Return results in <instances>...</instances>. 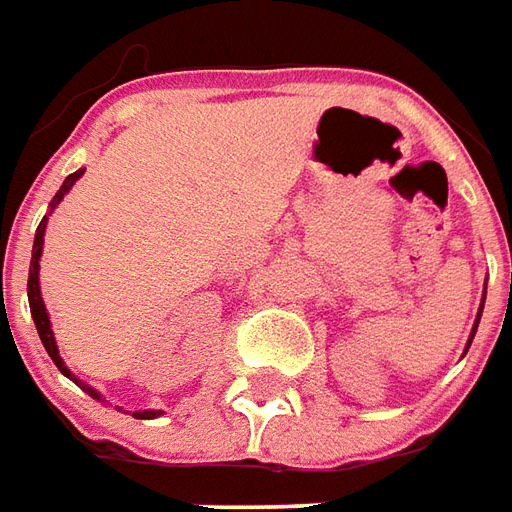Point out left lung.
Listing matches in <instances>:
<instances>
[{
	"instance_id": "1",
	"label": "left lung",
	"mask_w": 512,
	"mask_h": 512,
	"mask_svg": "<svg viewBox=\"0 0 512 512\" xmlns=\"http://www.w3.org/2000/svg\"><path fill=\"white\" fill-rule=\"evenodd\" d=\"M482 306H485V295H482L480 311H477V320H474V328H471V336H469V342H466V350H469V347H471V339H474V333H477V325H480V317H482Z\"/></svg>"
}]
</instances>
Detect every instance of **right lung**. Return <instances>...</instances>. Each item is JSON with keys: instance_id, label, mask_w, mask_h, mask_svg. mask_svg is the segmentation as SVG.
Masks as SVG:
<instances>
[{"instance_id": "1", "label": "right lung", "mask_w": 512, "mask_h": 512, "mask_svg": "<svg viewBox=\"0 0 512 512\" xmlns=\"http://www.w3.org/2000/svg\"><path fill=\"white\" fill-rule=\"evenodd\" d=\"M82 173H85V168H79L76 173H71L68 179L63 181V187L57 190V195L52 198V204H49V212L43 215L41 226H38V231H35V242H32V262H30V278H27V297H30V311H32V320H35V328H38V336H41L43 347H46V353H49V358L54 361V366L63 372L65 378H71L79 386V389L85 391V394H90L93 400L99 402H107L104 397H101V391H96L93 386H88L85 380H79L65 366V361L60 358V350H57V339H54V331H52V320H49V311H46V306H43V297H41V253H43V237H46V223H49V215H52L54 209H57V204L63 201L65 195H68V190L74 187L76 181L82 179ZM137 419H157V416H162V411H137L134 413Z\"/></svg>"}]
</instances>
